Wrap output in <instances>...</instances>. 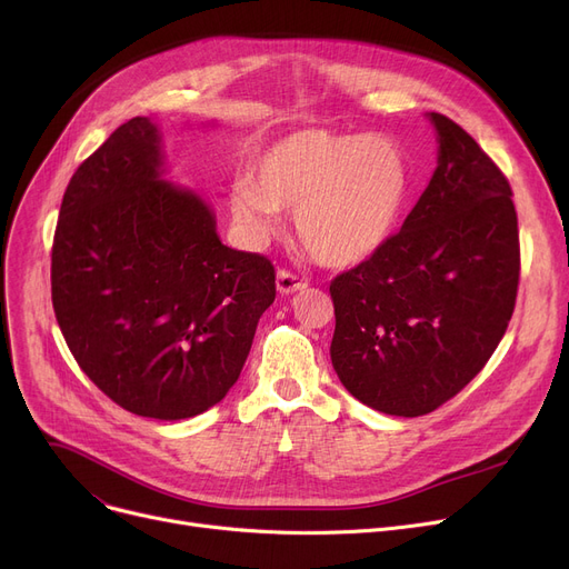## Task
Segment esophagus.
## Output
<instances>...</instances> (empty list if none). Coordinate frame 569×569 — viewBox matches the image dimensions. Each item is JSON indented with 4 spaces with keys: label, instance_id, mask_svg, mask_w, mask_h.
<instances>
[{
    "label": "esophagus",
    "instance_id": "esophagus-1",
    "mask_svg": "<svg viewBox=\"0 0 569 569\" xmlns=\"http://www.w3.org/2000/svg\"><path fill=\"white\" fill-rule=\"evenodd\" d=\"M307 286H309V281H305V279H300L297 274L288 272V269H279V274H277V290H279L281 295H292V292H297V290H305Z\"/></svg>",
    "mask_w": 569,
    "mask_h": 569
}]
</instances>
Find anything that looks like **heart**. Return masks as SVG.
<instances>
[{
	"label": "heart",
	"mask_w": 569,
	"mask_h": 569,
	"mask_svg": "<svg viewBox=\"0 0 569 569\" xmlns=\"http://www.w3.org/2000/svg\"><path fill=\"white\" fill-rule=\"evenodd\" d=\"M410 191L412 168L397 140L305 127L267 144L251 179H237L230 214L262 239L279 212L295 209L305 251L327 267H352L387 244Z\"/></svg>",
	"instance_id": "obj_1"
}]
</instances>
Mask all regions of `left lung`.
<instances>
[{"label":"left lung","mask_w":569,"mask_h":569,"mask_svg":"<svg viewBox=\"0 0 569 569\" xmlns=\"http://www.w3.org/2000/svg\"><path fill=\"white\" fill-rule=\"evenodd\" d=\"M438 168L399 232L330 283L332 365L373 410L427 415L485 369L521 272L512 187L459 124L431 112Z\"/></svg>","instance_id":"1"}]
</instances>
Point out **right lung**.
Segmentation results:
<instances>
[{
	"mask_svg": "<svg viewBox=\"0 0 569 569\" xmlns=\"http://www.w3.org/2000/svg\"><path fill=\"white\" fill-rule=\"evenodd\" d=\"M274 264L234 251L196 193L161 179V136L133 117L73 172L52 239V309L78 367L124 410L187 420L237 382Z\"/></svg>",
	"mask_w": 569,
	"mask_h": 569,
	"instance_id": "obj_1",
	"label": "right lung"
}]
</instances>
